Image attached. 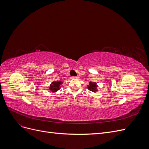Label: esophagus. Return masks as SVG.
<instances>
[{
  "mask_svg": "<svg viewBox=\"0 0 149 149\" xmlns=\"http://www.w3.org/2000/svg\"><path fill=\"white\" fill-rule=\"evenodd\" d=\"M78 76H72V78L73 79H78Z\"/></svg>",
  "mask_w": 149,
  "mask_h": 149,
  "instance_id": "1",
  "label": "esophagus"
}]
</instances>
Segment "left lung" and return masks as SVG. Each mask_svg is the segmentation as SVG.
I'll return each mask as SVG.
<instances>
[{
  "label": "left lung",
  "mask_w": 149,
  "mask_h": 149,
  "mask_svg": "<svg viewBox=\"0 0 149 149\" xmlns=\"http://www.w3.org/2000/svg\"><path fill=\"white\" fill-rule=\"evenodd\" d=\"M87 86H88V89L89 90V91H91L92 92L96 93L98 91L97 89V84L96 83L89 82V85H88Z\"/></svg>",
  "instance_id": "left-lung-1"
}]
</instances>
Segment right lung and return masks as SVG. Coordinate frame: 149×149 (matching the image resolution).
I'll list each match as a JSON object with an SVG mask.
<instances>
[{
    "label": "right lung",
    "mask_w": 149,
    "mask_h": 149,
    "mask_svg": "<svg viewBox=\"0 0 149 149\" xmlns=\"http://www.w3.org/2000/svg\"><path fill=\"white\" fill-rule=\"evenodd\" d=\"M63 84V82L61 81H53L49 85V89L53 93L56 92L61 88V84Z\"/></svg>",
    "instance_id": "1"
}]
</instances>
